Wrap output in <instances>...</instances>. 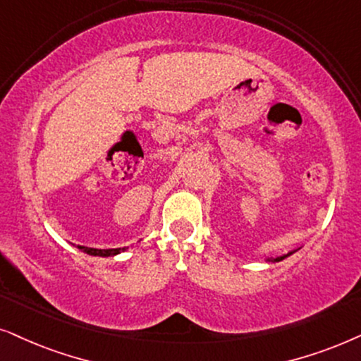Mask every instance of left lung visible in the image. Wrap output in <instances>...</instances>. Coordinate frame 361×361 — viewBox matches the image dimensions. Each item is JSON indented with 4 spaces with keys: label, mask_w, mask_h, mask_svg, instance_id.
Here are the masks:
<instances>
[{
    "label": "left lung",
    "mask_w": 361,
    "mask_h": 361,
    "mask_svg": "<svg viewBox=\"0 0 361 361\" xmlns=\"http://www.w3.org/2000/svg\"><path fill=\"white\" fill-rule=\"evenodd\" d=\"M290 254H294V252H289V254H286V256H281V257H276V259H272V261H282V259H286L287 256H290Z\"/></svg>",
    "instance_id": "1"
}]
</instances>
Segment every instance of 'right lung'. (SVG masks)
Listing matches in <instances>:
<instances>
[{"instance_id": "obj_1", "label": "right lung", "mask_w": 361, "mask_h": 361, "mask_svg": "<svg viewBox=\"0 0 361 361\" xmlns=\"http://www.w3.org/2000/svg\"><path fill=\"white\" fill-rule=\"evenodd\" d=\"M79 249H82L84 252L90 254V256H102V257H109V256H115V254L125 251L123 249H94V247H85V246H77Z\"/></svg>"}]
</instances>
